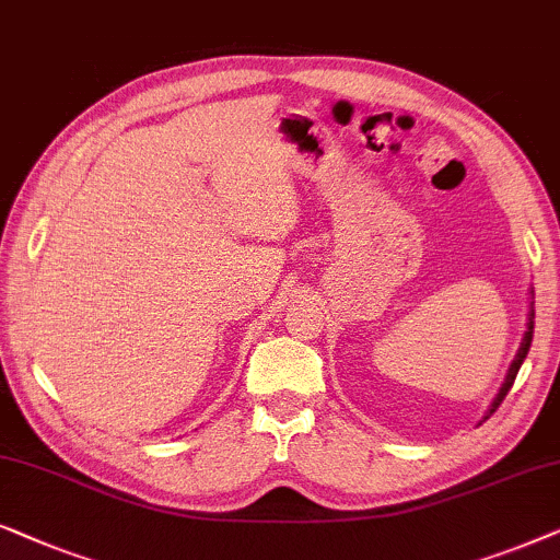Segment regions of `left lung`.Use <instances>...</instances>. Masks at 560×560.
Returning <instances> with one entry per match:
<instances>
[{
  "mask_svg": "<svg viewBox=\"0 0 560 560\" xmlns=\"http://www.w3.org/2000/svg\"><path fill=\"white\" fill-rule=\"evenodd\" d=\"M530 299H535V296H533V291H530ZM533 327H535V310H533V302H530V310H527V322H525V335H523V340H520L517 355L513 358V362H510V368H508V375H505V381H502L500 390H498V396L492 398L490 408H487V411H485L482 421H487V419H490V416H492L494 411H498L500 404H502V400H505V396H508V390L513 388V383H515V375H517V370H520V365H523V360L527 358V350H530V342H533ZM482 421H479V423H482Z\"/></svg>",
  "mask_w": 560,
  "mask_h": 560,
  "instance_id": "1",
  "label": "left lung"
}]
</instances>
